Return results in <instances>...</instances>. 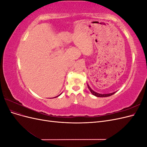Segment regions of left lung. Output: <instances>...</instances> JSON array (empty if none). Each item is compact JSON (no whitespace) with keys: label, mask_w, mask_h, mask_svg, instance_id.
<instances>
[{"label":"left lung","mask_w":147,"mask_h":147,"mask_svg":"<svg viewBox=\"0 0 147 147\" xmlns=\"http://www.w3.org/2000/svg\"><path fill=\"white\" fill-rule=\"evenodd\" d=\"M87 85H88V89L89 90H90V91H91V92L92 93V94L94 95V96H96V97H109V96H112V95H113V94H114L115 92H111V93H109V94H100V93H98V92H95L94 91H93L92 89L90 88V86L88 85V84H87Z\"/></svg>","instance_id":"left-lung-1"}]
</instances>
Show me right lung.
Segmentation results:
<instances>
[{
  "label": "right lung",
  "instance_id": "1",
  "mask_svg": "<svg viewBox=\"0 0 147 147\" xmlns=\"http://www.w3.org/2000/svg\"><path fill=\"white\" fill-rule=\"evenodd\" d=\"M61 94H59V95H58V96H56V97H58V96H59Z\"/></svg>",
  "mask_w": 147,
  "mask_h": 147
}]
</instances>
